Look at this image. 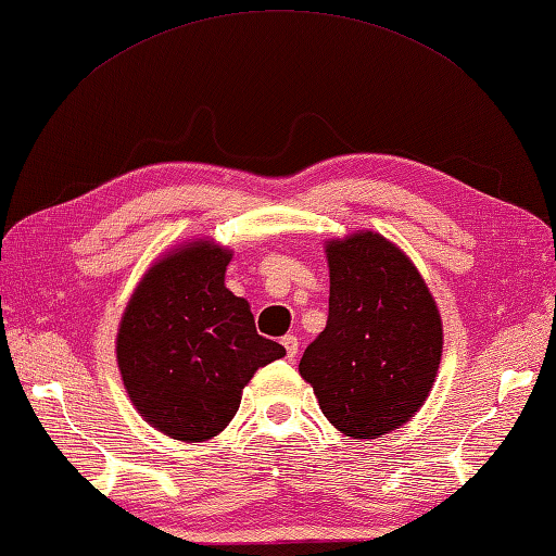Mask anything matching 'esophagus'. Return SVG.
<instances>
[{
    "label": "esophagus",
    "mask_w": 556,
    "mask_h": 556,
    "mask_svg": "<svg viewBox=\"0 0 556 556\" xmlns=\"http://www.w3.org/2000/svg\"><path fill=\"white\" fill-rule=\"evenodd\" d=\"M282 348H286V353H288V357L292 359L294 355H298V350H300V343H298V338H294V336H286V338H282Z\"/></svg>",
    "instance_id": "34e87169"
}]
</instances>
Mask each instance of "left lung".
<instances>
[{"label": "left lung", "mask_w": 556, "mask_h": 556, "mask_svg": "<svg viewBox=\"0 0 556 556\" xmlns=\"http://www.w3.org/2000/svg\"><path fill=\"white\" fill-rule=\"evenodd\" d=\"M328 321L300 359L338 432L377 439L427 401L444 348L437 302L415 264L371 230L326 242Z\"/></svg>", "instance_id": "left-lung-1"}]
</instances>
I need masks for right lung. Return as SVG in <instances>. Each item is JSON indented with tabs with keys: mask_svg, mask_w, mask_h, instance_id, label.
<instances>
[{
	"mask_svg": "<svg viewBox=\"0 0 556 556\" xmlns=\"http://www.w3.org/2000/svg\"><path fill=\"white\" fill-rule=\"evenodd\" d=\"M230 258L211 240L173 249L146 270L119 321L124 389L146 422L179 441L220 434L254 371L286 355L225 288Z\"/></svg>",
	"mask_w": 556,
	"mask_h": 556,
	"instance_id": "1",
	"label": "right lung"
}]
</instances>
